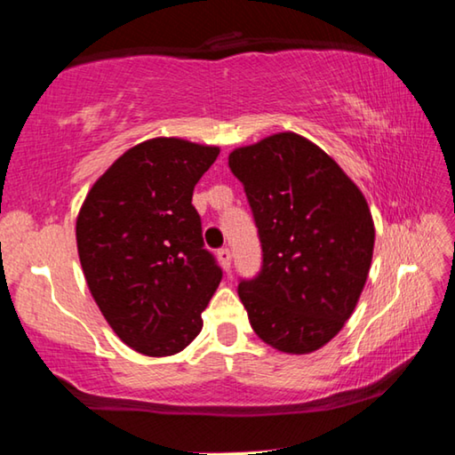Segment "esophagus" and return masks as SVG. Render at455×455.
Instances as JSON below:
<instances>
[{
    "label": "esophagus",
    "mask_w": 455,
    "mask_h": 455,
    "mask_svg": "<svg viewBox=\"0 0 455 455\" xmlns=\"http://www.w3.org/2000/svg\"><path fill=\"white\" fill-rule=\"evenodd\" d=\"M217 257H219L220 267L225 268V271H228V268H230V251H228V249H220V251L217 252Z\"/></svg>",
    "instance_id": "obj_1"
}]
</instances>
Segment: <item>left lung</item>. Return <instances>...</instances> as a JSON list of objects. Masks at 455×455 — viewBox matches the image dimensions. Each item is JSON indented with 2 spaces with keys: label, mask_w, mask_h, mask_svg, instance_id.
<instances>
[{
  "label": "left lung",
  "mask_w": 455,
  "mask_h": 455,
  "mask_svg": "<svg viewBox=\"0 0 455 455\" xmlns=\"http://www.w3.org/2000/svg\"><path fill=\"white\" fill-rule=\"evenodd\" d=\"M255 214L263 268L238 284L259 339L307 355L355 311L373 259L375 225L363 192L329 154L276 132L228 154Z\"/></svg>",
  "instance_id": "obj_1"
}]
</instances>
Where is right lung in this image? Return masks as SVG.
<instances>
[{
    "instance_id": "right-lung-1",
    "label": "right lung",
    "mask_w": 455,
    "mask_h": 455,
    "mask_svg": "<svg viewBox=\"0 0 455 455\" xmlns=\"http://www.w3.org/2000/svg\"><path fill=\"white\" fill-rule=\"evenodd\" d=\"M219 146L150 138L92 184L76 219L86 284L108 325L148 357L180 353L203 331L220 268L203 246L192 190Z\"/></svg>"
}]
</instances>
